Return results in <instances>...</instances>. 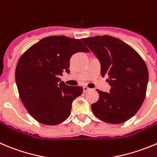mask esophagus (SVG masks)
Instances as JSON below:
<instances>
[{
    "instance_id": "obj_1",
    "label": "esophagus",
    "mask_w": 157,
    "mask_h": 157,
    "mask_svg": "<svg viewBox=\"0 0 157 157\" xmlns=\"http://www.w3.org/2000/svg\"><path fill=\"white\" fill-rule=\"evenodd\" d=\"M90 90V89L88 88L87 86H84V87H83V92H84V93H86V92H88Z\"/></svg>"
}]
</instances>
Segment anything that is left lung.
<instances>
[{
	"instance_id": "1",
	"label": "left lung",
	"mask_w": 157,
	"mask_h": 157,
	"mask_svg": "<svg viewBox=\"0 0 157 157\" xmlns=\"http://www.w3.org/2000/svg\"><path fill=\"white\" fill-rule=\"evenodd\" d=\"M82 41L99 59L102 77L108 76L110 93L97 90L93 113L103 121L121 124L137 113L144 101L149 72L144 60L134 49L110 36L89 37Z\"/></svg>"
}]
</instances>
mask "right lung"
Wrapping results in <instances>:
<instances>
[{
    "instance_id": "add662e5",
    "label": "right lung",
    "mask_w": 157,
    "mask_h": 157,
    "mask_svg": "<svg viewBox=\"0 0 157 157\" xmlns=\"http://www.w3.org/2000/svg\"><path fill=\"white\" fill-rule=\"evenodd\" d=\"M90 52L81 40L64 36L45 37L19 58L15 80L20 99L29 113L44 124L56 125L71 114V104L81 96L82 86H69L60 76L69 71L70 58Z\"/></svg>"
}]
</instances>
